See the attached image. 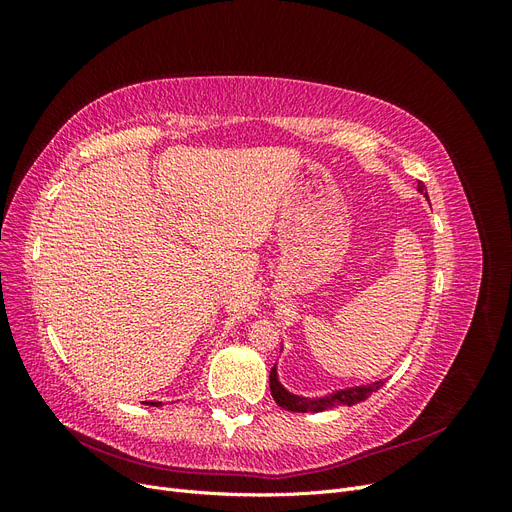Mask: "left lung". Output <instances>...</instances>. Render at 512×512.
I'll list each match as a JSON object with an SVG mask.
<instances>
[{
	"mask_svg": "<svg viewBox=\"0 0 512 512\" xmlns=\"http://www.w3.org/2000/svg\"><path fill=\"white\" fill-rule=\"evenodd\" d=\"M418 190H425V183L418 181ZM269 384H271V395L275 399V404L290 410V412H322V410H329L335 408L339 404H346L352 406L356 401H363L369 393L378 391L382 382L376 384H369V386H354V389H346V391H337L329 397H322V399H309V397H299V395H292L288 393L284 386L277 382V371L275 367H271V376H269Z\"/></svg>",
	"mask_w": 512,
	"mask_h": 512,
	"instance_id": "8db88e82",
	"label": "left lung"
}]
</instances>
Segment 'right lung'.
I'll return each mask as SVG.
<instances>
[{
    "instance_id": "right-lung-1",
    "label": "right lung",
    "mask_w": 512,
    "mask_h": 512,
    "mask_svg": "<svg viewBox=\"0 0 512 512\" xmlns=\"http://www.w3.org/2000/svg\"><path fill=\"white\" fill-rule=\"evenodd\" d=\"M147 404H149V406H162L160 401H147Z\"/></svg>"
}]
</instances>
